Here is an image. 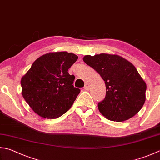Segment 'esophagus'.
Instances as JSON below:
<instances>
[{
  "mask_svg": "<svg viewBox=\"0 0 160 160\" xmlns=\"http://www.w3.org/2000/svg\"><path fill=\"white\" fill-rule=\"evenodd\" d=\"M89 87H90V84H89V83H86V84H85V85H84V89H85V90H89Z\"/></svg>",
  "mask_w": 160,
  "mask_h": 160,
  "instance_id": "obj_1",
  "label": "esophagus"
}]
</instances>
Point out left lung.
Masks as SVG:
<instances>
[{
  "mask_svg": "<svg viewBox=\"0 0 160 160\" xmlns=\"http://www.w3.org/2000/svg\"><path fill=\"white\" fill-rule=\"evenodd\" d=\"M83 60L105 81L106 96L98 108L105 118L121 122L138 113L146 101V84L132 63L106 53L85 55Z\"/></svg>",
  "mask_w": 160,
  "mask_h": 160,
  "instance_id": "left-lung-1",
  "label": "left lung"
}]
</instances>
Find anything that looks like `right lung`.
<instances>
[{"label":"right lung","instance_id":"add662e5","mask_svg":"<svg viewBox=\"0 0 160 160\" xmlns=\"http://www.w3.org/2000/svg\"><path fill=\"white\" fill-rule=\"evenodd\" d=\"M78 58L66 51L47 53L22 77V95L36 114L57 118L71 108L80 90L73 85L75 76L68 70Z\"/></svg>","mask_w":160,"mask_h":160}]
</instances>
